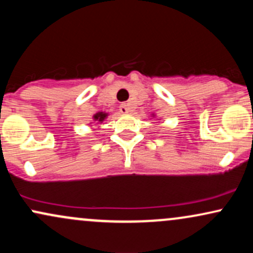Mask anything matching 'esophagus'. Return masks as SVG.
Instances as JSON below:
<instances>
[{
  "label": "esophagus",
  "mask_w": 253,
  "mask_h": 253,
  "mask_svg": "<svg viewBox=\"0 0 253 253\" xmlns=\"http://www.w3.org/2000/svg\"><path fill=\"white\" fill-rule=\"evenodd\" d=\"M120 112L123 113V114H128V113L130 112L129 109V106L127 103H123L120 106Z\"/></svg>",
  "instance_id": "obj_1"
}]
</instances>
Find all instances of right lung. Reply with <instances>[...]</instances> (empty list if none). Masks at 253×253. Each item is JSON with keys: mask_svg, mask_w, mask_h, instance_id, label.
Masks as SVG:
<instances>
[{"mask_svg": "<svg viewBox=\"0 0 253 253\" xmlns=\"http://www.w3.org/2000/svg\"><path fill=\"white\" fill-rule=\"evenodd\" d=\"M107 115H108V114H107V113L100 112V113H97V114L94 115V120L95 121H98V123H102L104 119L107 118Z\"/></svg>", "mask_w": 253, "mask_h": 253, "instance_id": "1", "label": "right lung"}]
</instances>
